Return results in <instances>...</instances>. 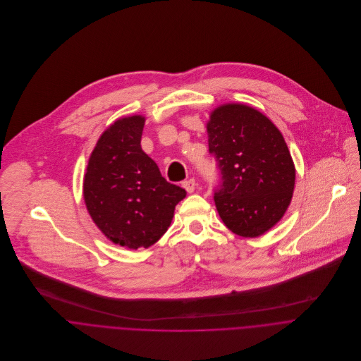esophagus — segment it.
I'll return each instance as SVG.
<instances>
[{
  "label": "esophagus",
  "instance_id": "esophagus-1",
  "mask_svg": "<svg viewBox=\"0 0 361 361\" xmlns=\"http://www.w3.org/2000/svg\"><path fill=\"white\" fill-rule=\"evenodd\" d=\"M182 185H183V188L188 190V193H192V192L195 190V188H196L195 179H188V180H185Z\"/></svg>",
  "mask_w": 361,
  "mask_h": 361
}]
</instances>
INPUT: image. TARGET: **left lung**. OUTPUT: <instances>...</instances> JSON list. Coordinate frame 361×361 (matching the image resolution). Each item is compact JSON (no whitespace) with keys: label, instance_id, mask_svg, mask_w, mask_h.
Listing matches in <instances>:
<instances>
[{"label":"left lung","instance_id":"8db88e82","mask_svg":"<svg viewBox=\"0 0 361 361\" xmlns=\"http://www.w3.org/2000/svg\"><path fill=\"white\" fill-rule=\"evenodd\" d=\"M206 129L221 173L213 196L221 219L243 238L266 233L283 218L295 190L296 169L283 135L243 104L216 108Z\"/></svg>","mask_w":361,"mask_h":361}]
</instances>
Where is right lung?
<instances>
[{
  "mask_svg": "<svg viewBox=\"0 0 361 361\" xmlns=\"http://www.w3.org/2000/svg\"><path fill=\"white\" fill-rule=\"evenodd\" d=\"M145 116L115 121L98 139L84 176V200L98 229L115 245L157 243L171 226L186 190L169 183L142 151Z\"/></svg>",
  "mask_w": 361,
  "mask_h": 361,
  "instance_id": "1",
  "label": "right lung"
}]
</instances>
